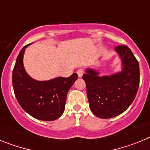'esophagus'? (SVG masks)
I'll return each instance as SVG.
<instances>
[{
	"instance_id": "esophagus-1",
	"label": "esophagus",
	"mask_w": 150,
	"mask_h": 150,
	"mask_svg": "<svg viewBox=\"0 0 150 150\" xmlns=\"http://www.w3.org/2000/svg\"><path fill=\"white\" fill-rule=\"evenodd\" d=\"M76 73H77L78 76H79V77H82V76H83V74H84V70H83V69H82V68L78 69L77 71H76Z\"/></svg>"
}]
</instances>
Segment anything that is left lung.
Segmentation results:
<instances>
[{"mask_svg":"<svg viewBox=\"0 0 150 150\" xmlns=\"http://www.w3.org/2000/svg\"><path fill=\"white\" fill-rule=\"evenodd\" d=\"M122 61V72L112 76H98V73L87 69L83 79L91 112L101 119L121 114L128 108L137 95L140 84L139 63L127 46L115 47Z\"/></svg>","mask_w":150,"mask_h":150,"instance_id":"left-lung-1","label":"left lung"}]
</instances>
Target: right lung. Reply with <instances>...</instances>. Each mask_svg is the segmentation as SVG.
I'll return each instance as SVG.
<instances>
[{"instance_id":"1","label":"right lung","mask_w":150,"mask_h":150,"mask_svg":"<svg viewBox=\"0 0 150 150\" xmlns=\"http://www.w3.org/2000/svg\"><path fill=\"white\" fill-rule=\"evenodd\" d=\"M26 45L18 55L13 70V90L22 109L35 119L53 121L60 117L65 107L69 89L77 79L75 73L67 78L58 77L49 81H37L28 76L23 67Z\"/></svg>"}]
</instances>
